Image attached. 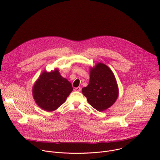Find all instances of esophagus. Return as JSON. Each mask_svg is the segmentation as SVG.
I'll list each match as a JSON object with an SVG mask.
<instances>
[{
  "instance_id": "esophagus-1",
  "label": "esophagus",
  "mask_w": 160,
  "mask_h": 160,
  "mask_svg": "<svg viewBox=\"0 0 160 160\" xmlns=\"http://www.w3.org/2000/svg\"><path fill=\"white\" fill-rule=\"evenodd\" d=\"M74 90H75V92H80V91L81 90V88H80V87H76V88H74Z\"/></svg>"
}]
</instances>
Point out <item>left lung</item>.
<instances>
[{"mask_svg":"<svg viewBox=\"0 0 160 160\" xmlns=\"http://www.w3.org/2000/svg\"><path fill=\"white\" fill-rule=\"evenodd\" d=\"M83 94L89 104L102 112L111 107L117 100L118 88L112 70L103 63H98L90 70L88 85L82 88Z\"/></svg>","mask_w":160,"mask_h":160,"instance_id":"1","label":"left lung"}]
</instances>
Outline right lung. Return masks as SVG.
Returning a JSON list of instances; mask_svg holds the SVG:
<instances>
[{"instance_id":"1","label":"right lung","mask_w":160,"mask_h":160,"mask_svg":"<svg viewBox=\"0 0 160 160\" xmlns=\"http://www.w3.org/2000/svg\"><path fill=\"white\" fill-rule=\"evenodd\" d=\"M72 84L63 78L57 70L43 72L33 87V96L37 104L47 112L55 110L72 92Z\"/></svg>"}]
</instances>
